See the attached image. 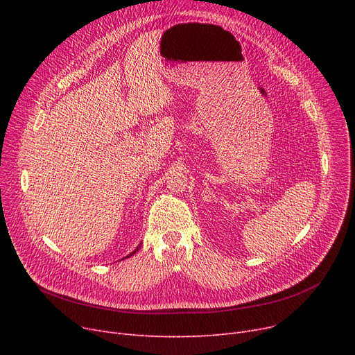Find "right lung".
Instances as JSON below:
<instances>
[{"mask_svg": "<svg viewBox=\"0 0 355 355\" xmlns=\"http://www.w3.org/2000/svg\"><path fill=\"white\" fill-rule=\"evenodd\" d=\"M139 249H141V245H139V246H138V248H137V249H135V250H134V252H132V253H129V254H128V256H125V257H122V259H121V260H123V259H128V257H129V256H134V254H135V253H137V252H138V250H139Z\"/></svg>", "mask_w": 355, "mask_h": 355, "instance_id": "obj_1", "label": "right lung"}]
</instances>
